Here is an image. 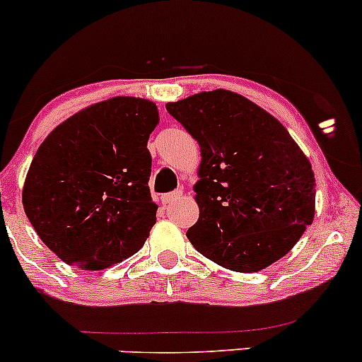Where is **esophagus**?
Returning <instances> with one entry per match:
<instances>
[{"label": "esophagus", "instance_id": "obj_1", "mask_svg": "<svg viewBox=\"0 0 362 362\" xmlns=\"http://www.w3.org/2000/svg\"><path fill=\"white\" fill-rule=\"evenodd\" d=\"M184 194V190L182 189H177V190H173V192H170V194H165L163 197H161V202H163L165 206H170V204H173V202L177 201V199H180V195Z\"/></svg>", "mask_w": 362, "mask_h": 362}]
</instances>
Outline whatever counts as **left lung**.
Wrapping results in <instances>:
<instances>
[{
    "instance_id": "8db88e82",
    "label": "left lung",
    "mask_w": 362,
    "mask_h": 362,
    "mask_svg": "<svg viewBox=\"0 0 362 362\" xmlns=\"http://www.w3.org/2000/svg\"><path fill=\"white\" fill-rule=\"evenodd\" d=\"M201 146L199 219L187 238L235 272H259L288 253L315 218L310 160L267 110L228 90L167 103Z\"/></svg>"
}]
</instances>
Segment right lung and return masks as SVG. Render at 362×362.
Instances as JSON below:
<instances>
[{
	"instance_id": "add662e5",
	"label": "right lung",
	"mask_w": 362,
	"mask_h": 362,
	"mask_svg": "<svg viewBox=\"0 0 362 362\" xmlns=\"http://www.w3.org/2000/svg\"><path fill=\"white\" fill-rule=\"evenodd\" d=\"M158 122L156 103L114 97L66 119L37 149L23 209L62 262L102 271L146 242L158 209L146 146Z\"/></svg>"
}]
</instances>
